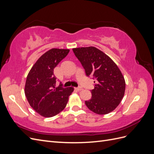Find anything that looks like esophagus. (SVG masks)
I'll list each match as a JSON object with an SVG mask.
<instances>
[{"label":"esophagus","mask_w":154,"mask_h":154,"mask_svg":"<svg viewBox=\"0 0 154 154\" xmlns=\"http://www.w3.org/2000/svg\"><path fill=\"white\" fill-rule=\"evenodd\" d=\"M75 89L77 90V91H82V90L83 89V88H82V87H76Z\"/></svg>","instance_id":"esophagus-1"}]
</instances>
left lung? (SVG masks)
Masks as SVG:
<instances>
[{
	"label": "left lung",
	"mask_w": 154,
	"mask_h": 154,
	"mask_svg": "<svg viewBox=\"0 0 154 154\" xmlns=\"http://www.w3.org/2000/svg\"><path fill=\"white\" fill-rule=\"evenodd\" d=\"M85 69L86 75L96 79L91 98L85 101L88 109L100 115L110 113L122 101L125 91V80L119 69L109 56L96 48L72 49Z\"/></svg>",
	"instance_id": "1"
}]
</instances>
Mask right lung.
Masks as SVG:
<instances>
[{
	"label": "right lung",
	"instance_id": "right-lung-1",
	"mask_svg": "<svg viewBox=\"0 0 154 154\" xmlns=\"http://www.w3.org/2000/svg\"><path fill=\"white\" fill-rule=\"evenodd\" d=\"M69 49L53 48L42 54L31 69L24 92L30 106L45 118L57 115L66 106L74 88L56 87L54 69L66 57Z\"/></svg>",
	"mask_w": 154,
	"mask_h": 154
}]
</instances>
